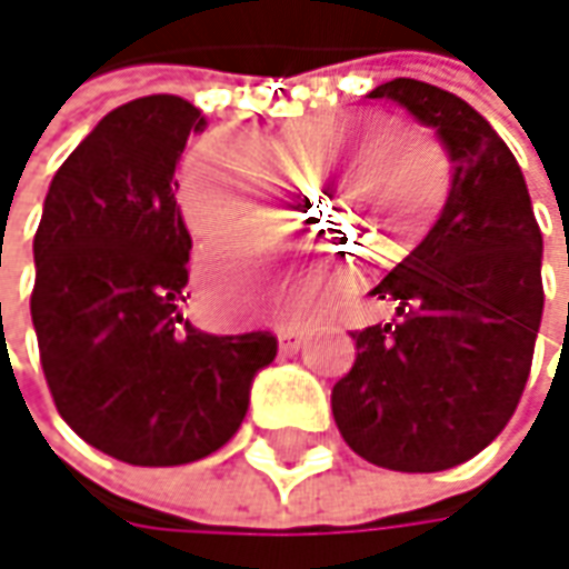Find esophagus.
I'll return each instance as SVG.
<instances>
[{
  "label": "esophagus",
  "instance_id": "1",
  "mask_svg": "<svg viewBox=\"0 0 569 569\" xmlns=\"http://www.w3.org/2000/svg\"><path fill=\"white\" fill-rule=\"evenodd\" d=\"M303 327L300 323H282V327H276V337H279V350L282 353H297L300 350V343H303Z\"/></svg>",
  "mask_w": 569,
  "mask_h": 569
}]
</instances>
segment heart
Wrapping results in <instances>:
<instances>
[{
  "label": "heart",
  "mask_w": 569,
  "mask_h": 569,
  "mask_svg": "<svg viewBox=\"0 0 569 569\" xmlns=\"http://www.w3.org/2000/svg\"><path fill=\"white\" fill-rule=\"evenodd\" d=\"M395 120L381 110H353L340 113L330 120H307V124H293L272 141V151L287 161H303L313 164L320 161L330 148L368 138L385 128H391ZM379 148L375 149L373 144ZM360 158L350 184L343 188V206L363 222L375 229H391L381 242L385 246H408L425 229L441 209L445 184H449V164H445L441 151L435 141H428L421 131L395 128L368 144H360L350 151ZM340 168L337 161H327V174ZM313 198L327 201L323 188H313ZM178 209L184 226L198 239H219L232 232L256 229L269 222L266 209V184L256 164L232 148L229 141L209 138L201 141L178 171ZM262 246H219L206 256V282H216L222 262H232L236 256L259 252Z\"/></svg>",
  "instance_id": "obj_1"
}]
</instances>
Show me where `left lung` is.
I'll list each match as a JSON object with an SVG mask.
<instances>
[{
    "label": "left lung",
    "instance_id": "left-lung-1",
    "mask_svg": "<svg viewBox=\"0 0 569 569\" xmlns=\"http://www.w3.org/2000/svg\"><path fill=\"white\" fill-rule=\"evenodd\" d=\"M371 97L435 128L456 174L431 232L371 290L398 317L350 333L357 360L330 405L360 459L441 472L479 456L519 405L543 317V236L512 151L479 110L408 77Z\"/></svg>",
    "mask_w": 569,
    "mask_h": 569
}]
</instances>
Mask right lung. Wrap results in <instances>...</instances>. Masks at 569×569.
<instances>
[{"instance_id": "add662e5", "label": "right lung", "mask_w": 569, "mask_h": 569, "mask_svg": "<svg viewBox=\"0 0 569 569\" xmlns=\"http://www.w3.org/2000/svg\"><path fill=\"white\" fill-rule=\"evenodd\" d=\"M201 110L154 93L110 110L60 164L32 239L29 313L63 421L128 466H184L239 431L269 330L216 337L181 317L191 236L174 164Z\"/></svg>"}]
</instances>
